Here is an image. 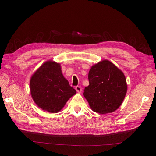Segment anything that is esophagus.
Wrapping results in <instances>:
<instances>
[{"label":"esophagus","instance_id":"obj_1","mask_svg":"<svg viewBox=\"0 0 156 156\" xmlns=\"http://www.w3.org/2000/svg\"><path fill=\"white\" fill-rule=\"evenodd\" d=\"M75 89H76V92H78V93H80V92H82V88L80 87H78V86H77V87H76Z\"/></svg>","mask_w":156,"mask_h":156}]
</instances>
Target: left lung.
<instances>
[{"instance_id":"obj_1","label":"left lung","mask_w":156,"mask_h":156,"mask_svg":"<svg viewBox=\"0 0 156 156\" xmlns=\"http://www.w3.org/2000/svg\"><path fill=\"white\" fill-rule=\"evenodd\" d=\"M88 80L84 97L92 111L107 114L119 108L127 90L125 76L120 69L110 61L103 59L92 66Z\"/></svg>"}]
</instances>
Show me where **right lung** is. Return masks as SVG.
I'll return each instance as SVG.
<instances>
[{"instance_id": "add662e5", "label": "right lung", "mask_w": 156, "mask_h": 156, "mask_svg": "<svg viewBox=\"0 0 156 156\" xmlns=\"http://www.w3.org/2000/svg\"><path fill=\"white\" fill-rule=\"evenodd\" d=\"M30 92L37 107L51 113L60 111L76 93L63 76L60 64L52 60L44 62L31 76Z\"/></svg>"}]
</instances>
